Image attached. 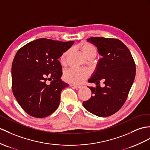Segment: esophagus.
<instances>
[{"label": "esophagus", "mask_w": 150, "mask_h": 150, "mask_svg": "<svg viewBox=\"0 0 150 150\" xmlns=\"http://www.w3.org/2000/svg\"><path fill=\"white\" fill-rule=\"evenodd\" d=\"M71 86H72V87L75 88L76 89H79V88H81L82 87L81 86H79V85H73V84H71Z\"/></svg>", "instance_id": "1"}]
</instances>
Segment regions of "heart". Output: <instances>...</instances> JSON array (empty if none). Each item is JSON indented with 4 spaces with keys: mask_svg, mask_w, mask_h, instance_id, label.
Returning a JSON list of instances; mask_svg holds the SVG:
<instances>
[{
    "mask_svg": "<svg viewBox=\"0 0 150 150\" xmlns=\"http://www.w3.org/2000/svg\"><path fill=\"white\" fill-rule=\"evenodd\" d=\"M83 53L86 58L91 54H96L97 49L93 45L88 42H82L80 45ZM68 51H65L61 54L60 57V62L62 65L66 63ZM90 71L86 69L71 68L66 71L64 73V78L65 81L73 84H81L85 81V79L90 76Z\"/></svg>",
    "mask_w": 150,
    "mask_h": 150,
    "instance_id": "1",
    "label": "heart"
}]
</instances>
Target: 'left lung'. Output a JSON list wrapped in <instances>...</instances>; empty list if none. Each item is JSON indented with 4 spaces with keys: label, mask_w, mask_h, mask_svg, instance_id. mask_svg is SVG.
Masks as SVG:
<instances>
[{
    "label": "left lung",
    "mask_w": 150,
    "mask_h": 150,
    "mask_svg": "<svg viewBox=\"0 0 150 150\" xmlns=\"http://www.w3.org/2000/svg\"><path fill=\"white\" fill-rule=\"evenodd\" d=\"M97 47L103 58L89 80L96 87H89L92 96L83 105L92 114L107 117L117 112L127 98L136 76V64L129 50L117 39L94 37L87 39ZM102 80L105 86L99 85Z\"/></svg>",
    "instance_id": "1"
}]
</instances>
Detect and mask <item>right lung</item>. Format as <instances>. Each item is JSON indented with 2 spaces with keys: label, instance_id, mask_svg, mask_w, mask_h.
I'll use <instances>...</instances> for the list:
<instances>
[{
  "label": "right lung",
  "instance_id": "add662e5",
  "mask_svg": "<svg viewBox=\"0 0 150 150\" xmlns=\"http://www.w3.org/2000/svg\"><path fill=\"white\" fill-rule=\"evenodd\" d=\"M73 43L41 38L18 50L12 64V90L28 115L42 118L58 108L61 92L69 86L60 79L62 67L58 59Z\"/></svg>",
  "mask_w": 150,
  "mask_h": 150
}]
</instances>
